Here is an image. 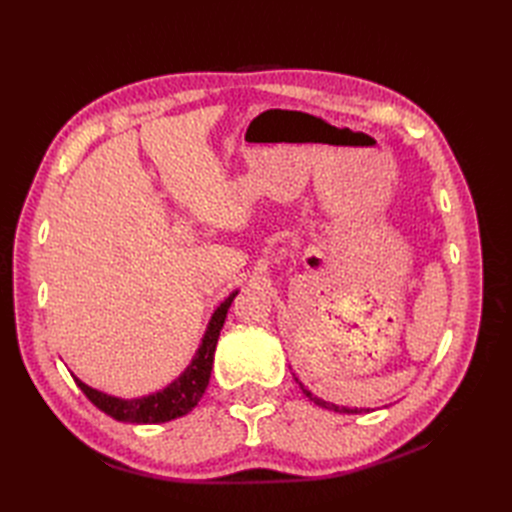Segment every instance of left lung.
Returning a JSON list of instances; mask_svg holds the SVG:
<instances>
[{
  "label": "left lung",
  "mask_w": 512,
  "mask_h": 512,
  "mask_svg": "<svg viewBox=\"0 0 512 512\" xmlns=\"http://www.w3.org/2000/svg\"><path fill=\"white\" fill-rule=\"evenodd\" d=\"M294 380H297V378H294ZM299 382V380H297ZM299 386H301V391H303V395H307L309 399H312L314 401V404L316 406H320V408H329V410H335V412H348V414H359V412H363V408H339V406H335V404H327V401H324V399H318L316 395H312V393H309L307 389H305V386L299 382Z\"/></svg>",
  "instance_id": "1"
}]
</instances>
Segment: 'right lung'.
Segmentation results:
<instances>
[{
	"instance_id": "obj_1",
	"label": "right lung",
	"mask_w": 512,
	"mask_h": 512,
	"mask_svg": "<svg viewBox=\"0 0 512 512\" xmlns=\"http://www.w3.org/2000/svg\"><path fill=\"white\" fill-rule=\"evenodd\" d=\"M235 297L237 292H232L230 297L215 309V314L211 316L209 327L205 331L203 344H200L192 363L173 384H168L164 391L147 395V397H138V399H119V397L91 389V386H87L79 378H74V382L79 384V389L87 395L91 404L100 408L104 414L113 416L115 421L153 425V423L173 421V418L188 414L198 404L200 397H203L207 389L211 369H213L215 346H218V337L224 327L228 307Z\"/></svg>"
}]
</instances>
